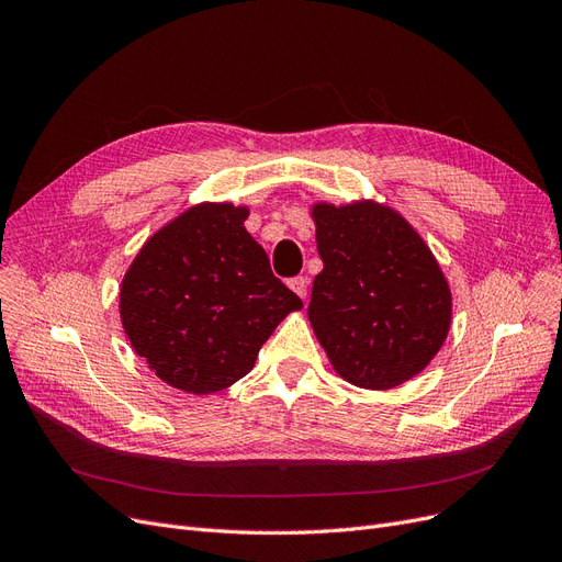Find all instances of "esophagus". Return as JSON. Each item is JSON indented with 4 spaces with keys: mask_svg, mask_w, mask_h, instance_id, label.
I'll list each match as a JSON object with an SVG mask.
<instances>
[{
    "mask_svg": "<svg viewBox=\"0 0 562 562\" xmlns=\"http://www.w3.org/2000/svg\"><path fill=\"white\" fill-rule=\"evenodd\" d=\"M288 285H290V290H293V293H297L302 300H306V293H308V279L306 277L290 279Z\"/></svg>",
    "mask_w": 562,
    "mask_h": 562,
    "instance_id": "34e87169",
    "label": "esophagus"
}]
</instances>
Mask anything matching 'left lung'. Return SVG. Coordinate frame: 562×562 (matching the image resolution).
I'll use <instances>...</instances> for the list:
<instances>
[{
	"label": "left lung",
	"instance_id": "8db88e82",
	"mask_svg": "<svg viewBox=\"0 0 562 562\" xmlns=\"http://www.w3.org/2000/svg\"><path fill=\"white\" fill-rule=\"evenodd\" d=\"M323 272L308 321L334 371L364 390L417 375L447 339L452 293L411 223L378 203L313 205Z\"/></svg>",
	"mask_w": 562,
	"mask_h": 562
}]
</instances>
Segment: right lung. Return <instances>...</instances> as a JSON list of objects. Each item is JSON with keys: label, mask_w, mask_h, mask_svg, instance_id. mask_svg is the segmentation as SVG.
I'll use <instances>...</instances> for the list:
<instances>
[{"label": "right lung", "mask_w": 562, "mask_h": 562, "mask_svg": "<svg viewBox=\"0 0 562 562\" xmlns=\"http://www.w3.org/2000/svg\"><path fill=\"white\" fill-rule=\"evenodd\" d=\"M246 207L203 203L154 233L120 290L128 341L164 383L189 394L231 387L302 300L246 233Z\"/></svg>", "instance_id": "obj_1"}]
</instances>
